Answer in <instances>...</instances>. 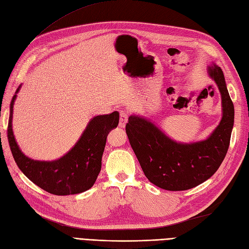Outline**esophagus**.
Segmentation results:
<instances>
[{"mask_svg":"<svg viewBox=\"0 0 249 249\" xmlns=\"http://www.w3.org/2000/svg\"><path fill=\"white\" fill-rule=\"evenodd\" d=\"M127 120H128V111L126 110H121L120 111V122L119 125L120 127H125Z\"/></svg>","mask_w":249,"mask_h":249,"instance_id":"34e87169","label":"esophagus"}]
</instances>
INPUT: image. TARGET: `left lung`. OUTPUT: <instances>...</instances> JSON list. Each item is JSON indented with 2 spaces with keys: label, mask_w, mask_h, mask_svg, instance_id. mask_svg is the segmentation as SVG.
<instances>
[{
  "label": "left lung",
  "mask_w": 249,
  "mask_h": 249,
  "mask_svg": "<svg viewBox=\"0 0 249 249\" xmlns=\"http://www.w3.org/2000/svg\"><path fill=\"white\" fill-rule=\"evenodd\" d=\"M208 73L219 87L223 116L206 140L183 144L168 138L158 127L139 116H130L126 133L146 178L156 186L187 190L208 180L222 164L231 143L234 108L222 69L209 66Z\"/></svg>",
  "instance_id": "8db88e82"
}]
</instances>
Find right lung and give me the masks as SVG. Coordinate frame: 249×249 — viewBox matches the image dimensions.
Segmentation results:
<instances>
[{"instance_id":"1","label":"right lung","mask_w":249,"mask_h":249,"mask_svg":"<svg viewBox=\"0 0 249 249\" xmlns=\"http://www.w3.org/2000/svg\"><path fill=\"white\" fill-rule=\"evenodd\" d=\"M20 88L21 85L11 100L7 129L9 146L18 167L36 185L55 196L75 195L91 188L101 171L108 133L119 124V112L92 118L79 141L59 160H31L18 148L12 131L14 104Z\"/></svg>"}]
</instances>
